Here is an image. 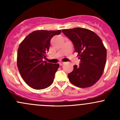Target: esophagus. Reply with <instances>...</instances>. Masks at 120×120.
Listing matches in <instances>:
<instances>
[{"label": "esophagus", "instance_id": "34e87169", "mask_svg": "<svg viewBox=\"0 0 120 120\" xmlns=\"http://www.w3.org/2000/svg\"><path fill=\"white\" fill-rule=\"evenodd\" d=\"M64 63L62 62V61H60V62H59V65L60 66H62V65H63Z\"/></svg>", "mask_w": 120, "mask_h": 120}]
</instances>
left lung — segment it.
Returning <instances> with one entry per match:
<instances>
[{
  "mask_svg": "<svg viewBox=\"0 0 120 120\" xmlns=\"http://www.w3.org/2000/svg\"><path fill=\"white\" fill-rule=\"evenodd\" d=\"M73 43L75 52L81 60L79 66L68 77L72 84L81 88L94 85L102 75L106 62L107 51L100 38L90 30L82 28L63 30Z\"/></svg>",
  "mask_w": 120,
  "mask_h": 120,
  "instance_id": "8db88e82",
  "label": "left lung"
}]
</instances>
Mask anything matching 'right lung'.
<instances>
[{
  "label": "right lung",
  "instance_id": "add662e5",
  "mask_svg": "<svg viewBox=\"0 0 120 120\" xmlns=\"http://www.w3.org/2000/svg\"><path fill=\"white\" fill-rule=\"evenodd\" d=\"M61 30H38L25 38L18 49V69L24 81L35 89H43L52 85L59 64L43 61L49 51L53 37L59 35Z\"/></svg>",
  "mask_w": 120,
  "mask_h": 120
}]
</instances>
